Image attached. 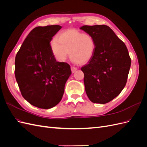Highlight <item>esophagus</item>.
Listing matches in <instances>:
<instances>
[{
  "instance_id": "esophagus-1",
  "label": "esophagus",
  "mask_w": 147,
  "mask_h": 147,
  "mask_svg": "<svg viewBox=\"0 0 147 147\" xmlns=\"http://www.w3.org/2000/svg\"><path fill=\"white\" fill-rule=\"evenodd\" d=\"M77 70V67H74V66L71 67V70H72V73H74Z\"/></svg>"
}]
</instances>
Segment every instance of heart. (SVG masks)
<instances>
[{
    "label": "heart",
    "instance_id": "heart-1",
    "mask_svg": "<svg viewBox=\"0 0 147 147\" xmlns=\"http://www.w3.org/2000/svg\"><path fill=\"white\" fill-rule=\"evenodd\" d=\"M51 49L59 61H64L69 51L71 59L83 64L91 59L95 50V43L90 35L70 29L62 31L57 39L53 40Z\"/></svg>",
    "mask_w": 147,
    "mask_h": 147
}]
</instances>
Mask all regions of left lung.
I'll return each mask as SVG.
<instances>
[{
  "label": "left lung",
  "mask_w": 147,
  "mask_h": 147,
  "mask_svg": "<svg viewBox=\"0 0 147 147\" xmlns=\"http://www.w3.org/2000/svg\"><path fill=\"white\" fill-rule=\"evenodd\" d=\"M94 39L95 50L88 63L81 68L90 100L106 104L118 96L125 86L131 60L124 43L106 25L80 28Z\"/></svg>",
  "instance_id": "left-lung-1"
}]
</instances>
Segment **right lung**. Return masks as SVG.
I'll use <instances>...</instances> for the list:
<instances>
[{"label":"right lung","mask_w":147,"mask_h":147,"mask_svg":"<svg viewBox=\"0 0 147 147\" xmlns=\"http://www.w3.org/2000/svg\"><path fill=\"white\" fill-rule=\"evenodd\" d=\"M61 28L59 25L35 28L15 57V74L21 94L40 109H51L59 103L72 74L69 64L56 61L50 45Z\"/></svg>","instance_id":"add662e5"}]
</instances>
